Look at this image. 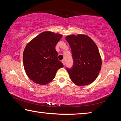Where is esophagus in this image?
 <instances>
[{"mask_svg": "<svg viewBox=\"0 0 121 121\" xmlns=\"http://www.w3.org/2000/svg\"><path fill=\"white\" fill-rule=\"evenodd\" d=\"M62 63H63V65H65V60H62Z\"/></svg>", "mask_w": 121, "mask_h": 121, "instance_id": "esophagus-1", "label": "esophagus"}]
</instances>
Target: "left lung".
Listing matches in <instances>:
<instances>
[{
    "instance_id": "obj_1",
    "label": "left lung",
    "mask_w": 121,
    "mask_h": 121,
    "mask_svg": "<svg viewBox=\"0 0 121 121\" xmlns=\"http://www.w3.org/2000/svg\"><path fill=\"white\" fill-rule=\"evenodd\" d=\"M70 46L73 65L67 69L73 82L78 86L89 85L97 78L101 68V56L97 45L87 35L67 36Z\"/></svg>"
}]
</instances>
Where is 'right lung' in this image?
<instances>
[{
    "instance_id": "obj_1",
    "label": "right lung",
    "mask_w": 121,
    "mask_h": 121,
    "mask_svg": "<svg viewBox=\"0 0 121 121\" xmlns=\"http://www.w3.org/2000/svg\"><path fill=\"white\" fill-rule=\"evenodd\" d=\"M61 34L44 31L28 43L23 54V66L26 75L35 83L46 85L63 67L58 59L56 46L62 38Z\"/></svg>"
}]
</instances>
